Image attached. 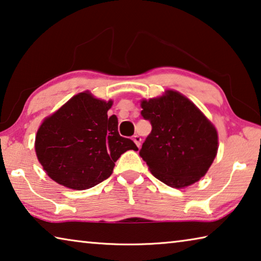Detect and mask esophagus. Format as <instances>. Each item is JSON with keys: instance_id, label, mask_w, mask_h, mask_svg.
<instances>
[{"instance_id": "esophagus-1", "label": "esophagus", "mask_w": 261, "mask_h": 261, "mask_svg": "<svg viewBox=\"0 0 261 261\" xmlns=\"http://www.w3.org/2000/svg\"><path fill=\"white\" fill-rule=\"evenodd\" d=\"M132 139H134V142H135L136 145H137V146L139 147V146H140V143H142V138H140L138 135H135L134 138H132Z\"/></svg>"}]
</instances>
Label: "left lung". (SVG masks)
Segmentation results:
<instances>
[{
	"label": "left lung",
	"instance_id": "obj_1",
	"mask_svg": "<svg viewBox=\"0 0 261 261\" xmlns=\"http://www.w3.org/2000/svg\"><path fill=\"white\" fill-rule=\"evenodd\" d=\"M140 106L152 131L139 155L152 174L173 188L187 187L204 176L217 154L218 136L200 109L175 90L143 100Z\"/></svg>",
	"mask_w": 261,
	"mask_h": 261
}]
</instances>
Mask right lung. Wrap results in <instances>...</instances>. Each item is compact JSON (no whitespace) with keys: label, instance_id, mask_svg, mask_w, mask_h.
<instances>
[{"label":"right lung","instance_id":"obj_1","mask_svg":"<svg viewBox=\"0 0 261 261\" xmlns=\"http://www.w3.org/2000/svg\"><path fill=\"white\" fill-rule=\"evenodd\" d=\"M111 106L85 92L44 119L35 148L52 180L71 189L92 188L108 179L124 152L138 150L119 136L117 117L108 116Z\"/></svg>","mask_w":261,"mask_h":261}]
</instances>
